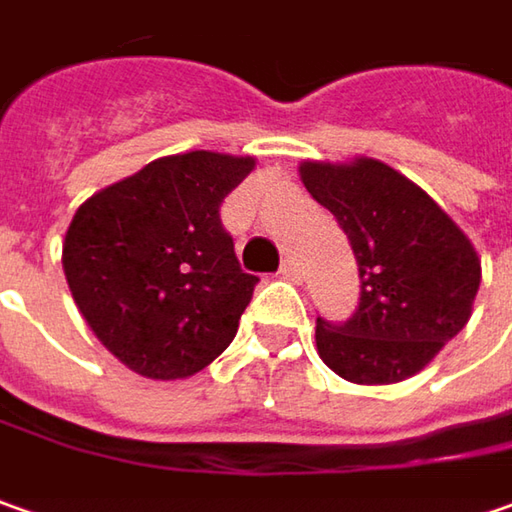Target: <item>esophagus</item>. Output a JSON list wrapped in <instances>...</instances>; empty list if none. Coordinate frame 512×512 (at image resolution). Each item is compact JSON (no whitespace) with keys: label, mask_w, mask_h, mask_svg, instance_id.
Masks as SVG:
<instances>
[{"label":"esophagus","mask_w":512,"mask_h":512,"mask_svg":"<svg viewBox=\"0 0 512 512\" xmlns=\"http://www.w3.org/2000/svg\"><path fill=\"white\" fill-rule=\"evenodd\" d=\"M280 275L286 280H295V283H298V280L303 278V269H300V263L295 257H286V260L280 263Z\"/></svg>","instance_id":"esophagus-1"}]
</instances>
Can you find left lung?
<instances>
[{"label":"left lung","instance_id":"1","mask_svg":"<svg viewBox=\"0 0 512 512\" xmlns=\"http://www.w3.org/2000/svg\"><path fill=\"white\" fill-rule=\"evenodd\" d=\"M306 191L335 214L358 260L352 318H318L323 364L352 384H398L470 321L481 260L433 197L381 160L300 163Z\"/></svg>","mask_w":512,"mask_h":512}]
</instances>
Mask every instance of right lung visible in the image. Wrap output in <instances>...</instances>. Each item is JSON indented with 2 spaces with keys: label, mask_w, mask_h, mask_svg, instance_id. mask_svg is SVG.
<instances>
[{
  "label": "right lung",
  "mask_w": 512,
  "mask_h": 512,
  "mask_svg": "<svg viewBox=\"0 0 512 512\" xmlns=\"http://www.w3.org/2000/svg\"><path fill=\"white\" fill-rule=\"evenodd\" d=\"M255 157L171 154L88 197L62 269L82 318L125 367L189 378L232 344L255 292L220 223V203Z\"/></svg>",
  "instance_id": "right-lung-1"
}]
</instances>
